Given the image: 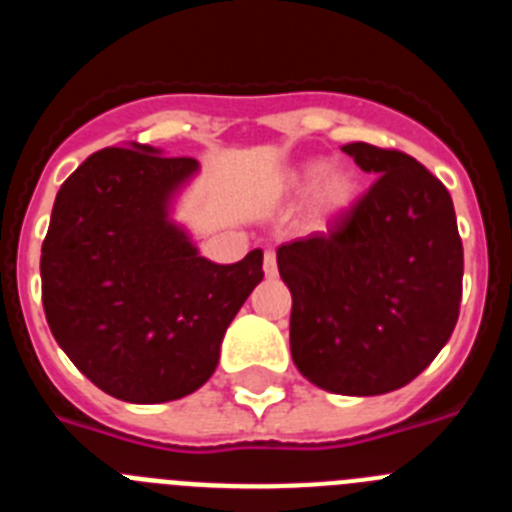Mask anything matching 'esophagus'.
<instances>
[{
  "label": "esophagus",
  "instance_id": "esophagus-1",
  "mask_svg": "<svg viewBox=\"0 0 512 512\" xmlns=\"http://www.w3.org/2000/svg\"><path fill=\"white\" fill-rule=\"evenodd\" d=\"M264 274L266 277H277V253L274 251L264 253Z\"/></svg>",
  "mask_w": 512,
  "mask_h": 512
}]
</instances>
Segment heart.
<instances>
[{"label":"heart","instance_id":"b5f03b06","mask_svg":"<svg viewBox=\"0 0 512 512\" xmlns=\"http://www.w3.org/2000/svg\"><path fill=\"white\" fill-rule=\"evenodd\" d=\"M323 171V164H310L300 176H297V189H307ZM356 194V182L354 176L348 171H330L320 182L318 194H315V217L320 220H333L341 212H346V207L354 202Z\"/></svg>","mask_w":512,"mask_h":512}]
</instances>
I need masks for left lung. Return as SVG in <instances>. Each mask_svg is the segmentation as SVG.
<instances>
[{"label": "left lung", "instance_id": "left-lung-1", "mask_svg": "<svg viewBox=\"0 0 512 512\" xmlns=\"http://www.w3.org/2000/svg\"><path fill=\"white\" fill-rule=\"evenodd\" d=\"M341 151L377 179L328 233L277 248L292 292L289 346L323 390L384 395L413 382L454 333L464 248L449 189L413 156L369 143Z\"/></svg>", "mask_w": 512, "mask_h": 512}]
</instances>
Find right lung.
<instances>
[{
    "mask_svg": "<svg viewBox=\"0 0 512 512\" xmlns=\"http://www.w3.org/2000/svg\"><path fill=\"white\" fill-rule=\"evenodd\" d=\"M197 169L148 146L102 148L61 184L40 251L53 338L102 392L179 400L215 372L235 312L264 279V251L212 264L166 220V200Z\"/></svg>",
    "mask_w": 512,
    "mask_h": 512,
    "instance_id": "add662e5",
    "label": "right lung"
}]
</instances>
